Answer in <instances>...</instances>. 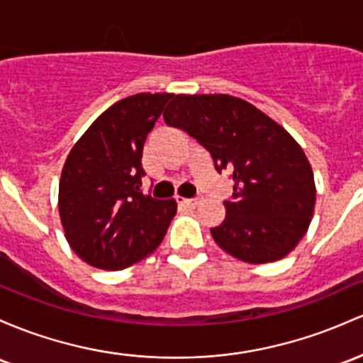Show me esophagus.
I'll return each instance as SVG.
<instances>
[{
	"label": "esophagus",
	"mask_w": 363,
	"mask_h": 363,
	"mask_svg": "<svg viewBox=\"0 0 363 363\" xmlns=\"http://www.w3.org/2000/svg\"><path fill=\"white\" fill-rule=\"evenodd\" d=\"M177 203L179 205H182V206H186V208H196L198 206V200H188V198H181V196H177Z\"/></svg>",
	"instance_id": "1"
}]
</instances>
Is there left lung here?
<instances>
[{"label":"left lung","mask_w":363,"mask_h":363,"mask_svg":"<svg viewBox=\"0 0 363 363\" xmlns=\"http://www.w3.org/2000/svg\"><path fill=\"white\" fill-rule=\"evenodd\" d=\"M212 153L215 169L233 175L225 218L210 229L225 253L270 264L296 248L315 208V181L305 151L288 130L230 94H174L163 111Z\"/></svg>","instance_id":"8db88e82"}]
</instances>
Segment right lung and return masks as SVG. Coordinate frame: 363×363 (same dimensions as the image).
Segmentation results:
<instances>
[{"label":"right lung","instance_id":"add662e5","mask_svg":"<svg viewBox=\"0 0 363 363\" xmlns=\"http://www.w3.org/2000/svg\"><path fill=\"white\" fill-rule=\"evenodd\" d=\"M172 96L139 93L113 103L63 163L60 220L70 248L91 267L127 269L165 238L177 203L141 193V158L146 138Z\"/></svg>","mask_w":363,"mask_h":363}]
</instances>
